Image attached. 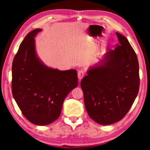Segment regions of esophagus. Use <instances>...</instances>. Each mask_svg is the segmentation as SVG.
I'll use <instances>...</instances> for the list:
<instances>
[{
  "label": "esophagus",
  "instance_id": "obj_1",
  "mask_svg": "<svg viewBox=\"0 0 150 150\" xmlns=\"http://www.w3.org/2000/svg\"><path fill=\"white\" fill-rule=\"evenodd\" d=\"M84 76H85V73H84V71H82V70L79 71H78V79H79V80L81 81V79H82L84 77Z\"/></svg>",
  "mask_w": 150,
  "mask_h": 150
}]
</instances>
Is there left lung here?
<instances>
[{
  "mask_svg": "<svg viewBox=\"0 0 150 150\" xmlns=\"http://www.w3.org/2000/svg\"><path fill=\"white\" fill-rule=\"evenodd\" d=\"M119 44L88 67L81 82L86 110L101 125L120 121L138 94L139 63L128 39L116 32Z\"/></svg>",
  "mask_w": 150,
  "mask_h": 150,
  "instance_id": "1",
  "label": "left lung"
}]
</instances>
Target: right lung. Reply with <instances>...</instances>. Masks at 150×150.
Returning <instances> with one entry per match:
<instances>
[{"label": "right lung", "instance_id": "add662e5", "mask_svg": "<svg viewBox=\"0 0 150 150\" xmlns=\"http://www.w3.org/2000/svg\"><path fill=\"white\" fill-rule=\"evenodd\" d=\"M42 29L28 34L20 45L12 67V92L30 122L45 126L59 118L63 101L78 85L75 69L60 71L45 65L35 50V38Z\"/></svg>", "mask_w": 150, "mask_h": 150}]
</instances>
